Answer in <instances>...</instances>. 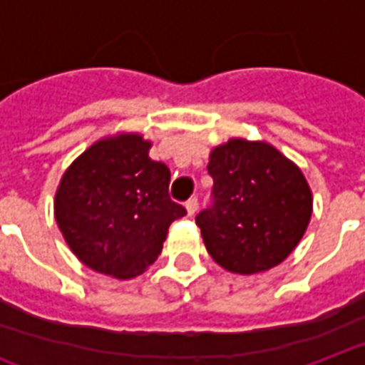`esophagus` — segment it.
Listing matches in <instances>:
<instances>
[{
  "label": "esophagus",
  "instance_id": "esophagus-1",
  "mask_svg": "<svg viewBox=\"0 0 365 365\" xmlns=\"http://www.w3.org/2000/svg\"><path fill=\"white\" fill-rule=\"evenodd\" d=\"M197 208H199V201H197V199H189L187 202H185V210H187V214L189 216H193L195 212H197Z\"/></svg>",
  "mask_w": 365,
  "mask_h": 365
}]
</instances>
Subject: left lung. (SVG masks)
Wrapping results in <instances>:
<instances>
[{
    "instance_id": "obj_1",
    "label": "left lung",
    "mask_w": 365,
    "mask_h": 365,
    "mask_svg": "<svg viewBox=\"0 0 365 365\" xmlns=\"http://www.w3.org/2000/svg\"><path fill=\"white\" fill-rule=\"evenodd\" d=\"M214 205L197 216L214 262L252 275L282 264L312 218V191L299 166L268 141L232 138L208 157Z\"/></svg>"
}]
</instances>
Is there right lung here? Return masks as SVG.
<instances>
[{
	"mask_svg": "<svg viewBox=\"0 0 365 365\" xmlns=\"http://www.w3.org/2000/svg\"><path fill=\"white\" fill-rule=\"evenodd\" d=\"M151 141L118 132L90 145L65 170L55 220L80 262L116 279L143 274L185 208L168 197L170 170L149 157Z\"/></svg>",
	"mask_w": 365,
	"mask_h": 365,
	"instance_id": "obj_1",
	"label": "right lung"
}]
</instances>
